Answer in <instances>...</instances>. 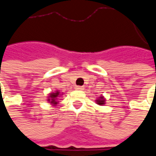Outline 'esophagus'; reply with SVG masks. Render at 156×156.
Instances as JSON below:
<instances>
[{
  "label": "esophagus",
  "instance_id": "esophagus-1",
  "mask_svg": "<svg viewBox=\"0 0 156 156\" xmlns=\"http://www.w3.org/2000/svg\"><path fill=\"white\" fill-rule=\"evenodd\" d=\"M76 88L78 89V90H82V89H83V86H77Z\"/></svg>",
  "mask_w": 156,
  "mask_h": 156
}]
</instances>
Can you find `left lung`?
Returning <instances> with one entry per match:
<instances>
[{
    "label": "left lung",
    "instance_id": "1",
    "mask_svg": "<svg viewBox=\"0 0 156 156\" xmlns=\"http://www.w3.org/2000/svg\"><path fill=\"white\" fill-rule=\"evenodd\" d=\"M96 102H97V104H98V105H103L105 104V98L103 97V96H101V97H99V98H98V99H97V100H96Z\"/></svg>",
    "mask_w": 156,
    "mask_h": 156
}]
</instances>
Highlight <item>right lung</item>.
Instances as JSON below:
<instances>
[{
    "mask_svg": "<svg viewBox=\"0 0 156 156\" xmlns=\"http://www.w3.org/2000/svg\"><path fill=\"white\" fill-rule=\"evenodd\" d=\"M59 95H60V93L58 91L55 92V93H51L50 95H49V97H48V102L52 105H56L58 103V97H59Z\"/></svg>",
    "mask_w": 156,
    "mask_h": 156,
    "instance_id": "right-lung-1",
    "label": "right lung"
}]
</instances>
